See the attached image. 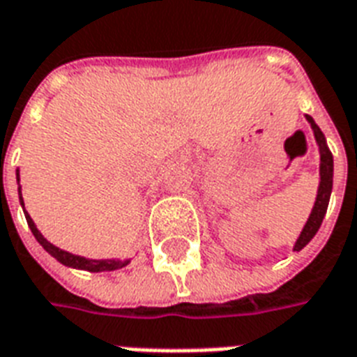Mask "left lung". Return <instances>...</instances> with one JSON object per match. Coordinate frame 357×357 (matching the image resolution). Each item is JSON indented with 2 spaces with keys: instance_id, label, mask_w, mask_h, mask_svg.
<instances>
[{
  "instance_id": "obj_1",
  "label": "left lung",
  "mask_w": 357,
  "mask_h": 357,
  "mask_svg": "<svg viewBox=\"0 0 357 357\" xmlns=\"http://www.w3.org/2000/svg\"><path fill=\"white\" fill-rule=\"evenodd\" d=\"M305 119H307V123L311 124L314 139H317V145H319L320 181H319V190H317V199H314L313 210H311L307 222H305V225H303L302 233H300V236H298L296 244H294V248H292L294 251L303 250V248L313 240V236L320 229L322 220H324L326 216V210H328V203H330L331 188H333V156H331V151L328 149L324 134H322V130L319 128V124L314 123L313 117H311V115H305Z\"/></svg>"
}]
</instances>
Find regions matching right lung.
<instances>
[{
    "label": "right lung",
    "mask_w": 357,
    "mask_h": 357,
    "mask_svg": "<svg viewBox=\"0 0 357 357\" xmlns=\"http://www.w3.org/2000/svg\"><path fill=\"white\" fill-rule=\"evenodd\" d=\"M16 181H18V197H20V204L22 208H24V199H22V186H20V171L16 169ZM24 214H26V220H27V225L31 229L33 236L37 238V242L43 245L44 250L48 251L50 255L57 259L61 264H65L68 268H76V270H87V272H113V270H119V268L126 266L130 262V259H85V257H79V255H74V253H68V251L61 250L57 245H54L52 242L44 238L43 233L38 231L35 222L31 220V216L27 214L26 208H24Z\"/></svg>",
    "instance_id": "1"
}]
</instances>
